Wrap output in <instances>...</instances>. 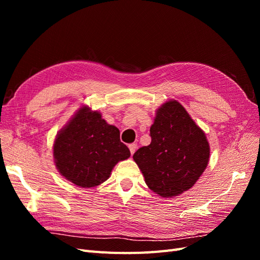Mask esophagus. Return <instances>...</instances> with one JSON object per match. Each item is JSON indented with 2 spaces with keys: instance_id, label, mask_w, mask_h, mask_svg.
<instances>
[{
  "instance_id": "obj_1",
  "label": "esophagus",
  "mask_w": 260,
  "mask_h": 260,
  "mask_svg": "<svg viewBox=\"0 0 260 260\" xmlns=\"http://www.w3.org/2000/svg\"><path fill=\"white\" fill-rule=\"evenodd\" d=\"M137 148H138V145H137L136 143H131V144H129V149H130V153H131V155L135 154V152L137 151Z\"/></svg>"
}]
</instances>
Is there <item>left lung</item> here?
I'll use <instances>...</instances> for the list:
<instances>
[{
  "instance_id": "1",
  "label": "left lung",
  "mask_w": 260,
  "mask_h": 260,
  "mask_svg": "<svg viewBox=\"0 0 260 260\" xmlns=\"http://www.w3.org/2000/svg\"><path fill=\"white\" fill-rule=\"evenodd\" d=\"M149 136L151 144L133 155L147 186L161 198L191 188L209 160L204 131L179 102L168 101L157 109Z\"/></svg>"
}]
</instances>
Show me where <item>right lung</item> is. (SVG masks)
Instances as JSON below:
<instances>
[{
	"mask_svg": "<svg viewBox=\"0 0 260 260\" xmlns=\"http://www.w3.org/2000/svg\"><path fill=\"white\" fill-rule=\"evenodd\" d=\"M53 154L60 175L81 187L103 183L118 161L130 157L119 130L88 106L81 107L59 131Z\"/></svg>",
	"mask_w": 260,
	"mask_h": 260,
	"instance_id": "add662e5",
	"label": "right lung"
}]
</instances>
